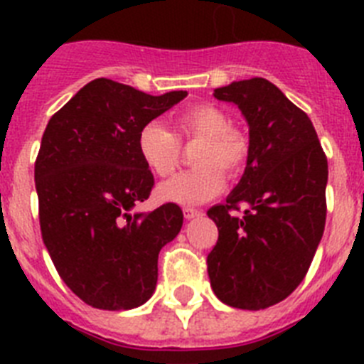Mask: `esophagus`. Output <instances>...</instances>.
Wrapping results in <instances>:
<instances>
[{"label":"esophagus","mask_w":364,"mask_h":364,"mask_svg":"<svg viewBox=\"0 0 364 364\" xmlns=\"http://www.w3.org/2000/svg\"><path fill=\"white\" fill-rule=\"evenodd\" d=\"M202 211L200 210H195V208H184V217L188 218V220H191V218L195 217H200Z\"/></svg>","instance_id":"1"}]
</instances>
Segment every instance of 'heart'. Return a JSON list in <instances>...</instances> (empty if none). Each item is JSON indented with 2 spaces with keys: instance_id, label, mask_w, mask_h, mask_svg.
<instances>
[{
  "instance_id": "1",
  "label": "heart",
  "mask_w": 364,
  "mask_h": 364,
  "mask_svg": "<svg viewBox=\"0 0 364 364\" xmlns=\"http://www.w3.org/2000/svg\"><path fill=\"white\" fill-rule=\"evenodd\" d=\"M176 136L166 124L151 120L138 133V153L160 178L173 175L182 159L180 140L198 142L193 153L195 169L180 173L159 188L160 198L176 204H202L217 197L230 178L242 175L252 154L250 136L231 125L230 117L213 104H198L176 117Z\"/></svg>"
}]
</instances>
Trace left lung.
<instances>
[{"label": "left lung", "mask_w": 364, "mask_h": 364, "mask_svg": "<svg viewBox=\"0 0 364 364\" xmlns=\"http://www.w3.org/2000/svg\"><path fill=\"white\" fill-rule=\"evenodd\" d=\"M213 96L242 111L252 154L226 204L208 211L218 228L208 275L228 306L264 310L301 284L314 260L326 222L328 160L306 112L268 80H240ZM240 203L248 210L237 218L230 211Z\"/></svg>", "instance_id": "8db88e82"}]
</instances>
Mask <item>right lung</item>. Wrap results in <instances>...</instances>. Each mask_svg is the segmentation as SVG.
<instances>
[{"label": "right lung", "mask_w": 364, "mask_h": 364, "mask_svg": "<svg viewBox=\"0 0 364 364\" xmlns=\"http://www.w3.org/2000/svg\"><path fill=\"white\" fill-rule=\"evenodd\" d=\"M186 96L96 78L45 127L34 166L41 239L60 277L89 306L131 310L153 295L159 253L184 215L173 202L133 211L154 186L138 133Z\"/></svg>", "instance_id": "obj_1"}]
</instances>
